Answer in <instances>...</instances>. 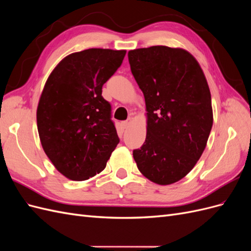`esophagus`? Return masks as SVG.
<instances>
[{"label":"esophagus","instance_id":"esophagus-1","mask_svg":"<svg viewBox=\"0 0 251 251\" xmlns=\"http://www.w3.org/2000/svg\"><path fill=\"white\" fill-rule=\"evenodd\" d=\"M132 121H133V119H132V118H127L126 120H125L124 123H123L124 127H125V128H126V127L130 126H131V124H132Z\"/></svg>","mask_w":251,"mask_h":251}]
</instances>
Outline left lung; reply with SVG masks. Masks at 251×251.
Returning <instances> with one entry per match:
<instances>
[{"label":"left lung","mask_w":251,"mask_h":251,"mask_svg":"<svg viewBox=\"0 0 251 251\" xmlns=\"http://www.w3.org/2000/svg\"><path fill=\"white\" fill-rule=\"evenodd\" d=\"M127 56L147 111L146 141L133 151L134 160L150 181L173 184L194 169L206 147L214 121L206 77L182 48L151 46Z\"/></svg>","instance_id":"obj_1"}]
</instances>
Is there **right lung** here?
Segmentation results:
<instances>
[{"instance_id": "right-lung-1", "label": "right lung", "mask_w": 251, "mask_h": 251, "mask_svg": "<svg viewBox=\"0 0 251 251\" xmlns=\"http://www.w3.org/2000/svg\"><path fill=\"white\" fill-rule=\"evenodd\" d=\"M126 50L91 48L67 55L50 73L36 110L45 153L74 181L102 172L119 142L102 86L123 63Z\"/></svg>"}]
</instances>
